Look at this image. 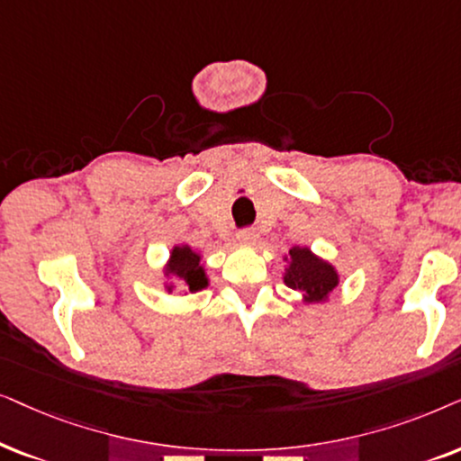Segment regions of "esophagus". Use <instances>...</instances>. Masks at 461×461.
I'll return each mask as SVG.
<instances>
[{
	"label": "esophagus",
	"instance_id": "obj_1",
	"mask_svg": "<svg viewBox=\"0 0 461 461\" xmlns=\"http://www.w3.org/2000/svg\"><path fill=\"white\" fill-rule=\"evenodd\" d=\"M257 238H259V234L255 231V227H244V230L238 231V240L244 244H255Z\"/></svg>",
	"mask_w": 461,
	"mask_h": 461
}]
</instances>
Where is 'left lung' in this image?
I'll return each instance as SVG.
<instances>
[{"instance_id":"left-lung-1","label":"left lung","mask_w":461,"mask_h":461,"mask_svg":"<svg viewBox=\"0 0 461 461\" xmlns=\"http://www.w3.org/2000/svg\"><path fill=\"white\" fill-rule=\"evenodd\" d=\"M291 266L286 269V286L305 294V302L318 303L337 286L335 269L321 259H316L308 249L294 247L288 250Z\"/></svg>"}]
</instances>
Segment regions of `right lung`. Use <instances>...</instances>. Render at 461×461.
Here are the masks:
<instances>
[{"label":"right lung","mask_w":461,"mask_h":461,"mask_svg":"<svg viewBox=\"0 0 461 461\" xmlns=\"http://www.w3.org/2000/svg\"><path fill=\"white\" fill-rule=\"evenodd\" d=\"M168 274H175L176 278H181L183 282H185V286L192 293L200 291V288H204L208 285L204 269L200 267V257L195 255L189 247H175L173 249Z\"/></svg>","instance_id":"right-lung-1"}]
</instances>
